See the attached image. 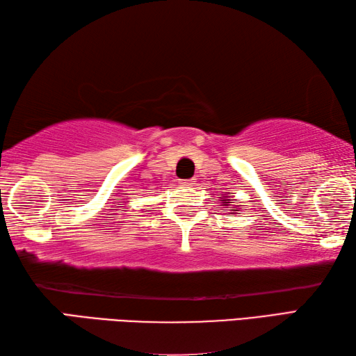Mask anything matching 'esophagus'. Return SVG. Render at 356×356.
I'll use <instances>...</instances> for the list:
<instances>
[{
    "mask_svg": "<svg viewBox=\"0 0 356 356\" xmlns=\"http://www.w3.org/2000/svg\"><path fill=\"white\" fill-rule=\"evenodd\" d=\"M195 182H197V179H184V180H180V184L186 185V186H193V185H195Z\"/></svg>",
    "mask_w": 356,
    "mask_h": 356,
    "instance_id": "1",
    "label": "esophagus"
}]
</instances>
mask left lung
Instances as JSON below:
<instances>
[{"label": "left lung", "mask_w": 356, "mask_h": 356, "mask_svg": "<svg viewBox=\"0 0 356 356\" xmlns=\"http://www.w3.org/2000/svg\"><path fill=\"white\" fill-rule=\"evenodd\" d=\"M225 197H226V195H225ZM220 202H222V203H225V207H226V205H228V203H231V202H226L225 199H223V200H220ZM234 211H238V209H234Z\"/></svg>", "instance_id": "1"}]
</instances>
